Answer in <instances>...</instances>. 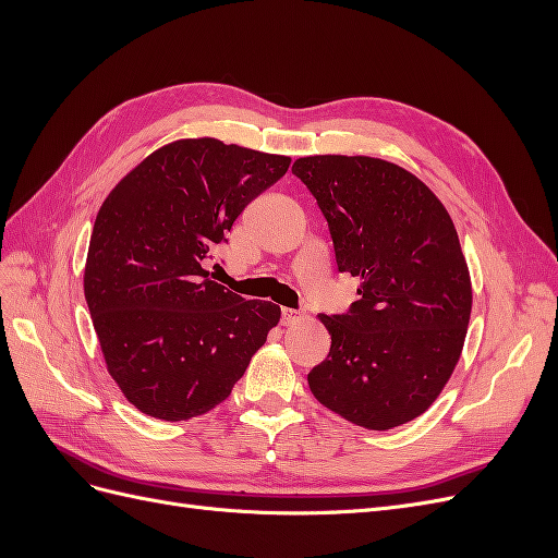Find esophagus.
<instances>
[{
  "mask_svg": "<svg viewBox=\"0 0 558 558\" xmlns=\"http://www.w3.org/2000/svg\"><path fill=\"white\" fill-rule=\"evenodd\" d=\"M302 316H305V314H302V312H298V310H289V307H286V310L281 312V320H283V324H286V326H291V324H295V320H300Z\"/></svg>",
  "mask_w": 558,
  "mask_h": 558,
  "instance_id": "esophagus-1",
  "label": "esophagus"
}]
</instances>
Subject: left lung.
<instances>
[{
	"mask_svg": "<svg viewBox=\"0 0 558 558\" xmlns=\"http://www.w3.org/2000/svg\"><path fill=\"white\" fill-rule=\"evenodd\" d=\"M328 218L340 272L361 279L351 312L318 314L328 359L307 375L314 398L367 430L424 414L461 359L472 283L459 232L428 185L369 156L293 162Z\"/></svg>",
	"mask_w": 558,
	"mask_h": 558,
	"instance_id": "obj_1",
	"label": "left lung"
}]
</instances>
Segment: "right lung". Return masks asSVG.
Listing matches in <instances>:
<instances>
[{
    "instance_id": "right-lung-1",
    "label": "right lung",
    "mask_w": 558,
    "mask_h": 558,
    "mask_svg": "<svg viewBox=\"0 0 558 558\" xmlns=\"http://www.w3.org/2000/svg\"><path fill=\"white\" fill-rule=\"evenodd\" d=\"M291 158L177 140L118 181L97 211L83 291L107 373L142 414L189 421L228 400L281 307L209 279L205 258Z\"/></svg>"
}]
</instances>
